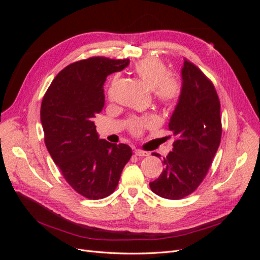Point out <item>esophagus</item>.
Here are the masks:
<instances>
[{
  "label": "esophagus",
  "mask_w": 260,
  "mask_h": 260,
  "mask_svg": "<svg viewBox=\"0 0 260 260\" xmlns=\"http://www.w3.org/2000/svg\"><path fill=\"white\" fill-rule=\"evenodd\" d=\"M135 154L137 156H140V157H144V156H148V153L145 152V151H142V149H136L135 151Z\"/></svg>",
  "instance_id": "1"
}]
</instances>
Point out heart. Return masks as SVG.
Here are the masks:
<instances>
[{"label":"heart","mask_w":260,"mask_h":260,"mask_svg":"<svg viewBox=\"0 0 260 260\" xmlns=\"http://www.w3.org/2000/svg\"><path fill=\"white\" fill-rule=\"evenodd\" d=\"M135 72L149 90H154L156 99L161 104L172 106L177 103L182 91L181 84L176 78L168 76L169 70L161 60L156 58L140 60L135 66ZM148 124L149 121L138 118H132L128 123L129 130L135 135H140Z\"/></svg>","instance_id":"1"}]
</instances>
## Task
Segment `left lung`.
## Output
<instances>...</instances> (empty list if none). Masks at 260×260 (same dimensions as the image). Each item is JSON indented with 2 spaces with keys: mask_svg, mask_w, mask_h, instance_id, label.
<instances>
[{
  "mask_svg": "<svg viewBox=\"0 0 260 260\" xmlns=\"http://www.w3.org/2000/svg\"><path fill=\"white\" fill-rule=\"evenodd\" d=\"M181 75L182 91L168 124L176 139L174 148L164 157L161 175L149 182L155 194L168 200H181L199 187L218 151L222 133L220 102L214 84L187 59Z\"/></svg>",
  "mask_w": 260,
  "mask_h": 260,
  "instance_id": "obj_1",
  "label": "left lung"
}]
</instances>
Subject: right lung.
<instances>
[{
  "label": "right lung",
  "instance_id": "obj_1",
  "mask_svg": "<svg viewBox=\"0 0 260 260\" xmlns=\"http://www.w3.org/2000/svg\"><path fill=\"white\" fill-rule=\"evenodd\" d=\"M128 65L129 59L103 56L75 61L54 78L42 100L46 148L68 184L86 199L111 195L132 156L129 145L100 139L93 121L104 107L106 77Z\"/></svg>",
  "mask_w": 260,
  "mask_h": 260
}]
</instances>
